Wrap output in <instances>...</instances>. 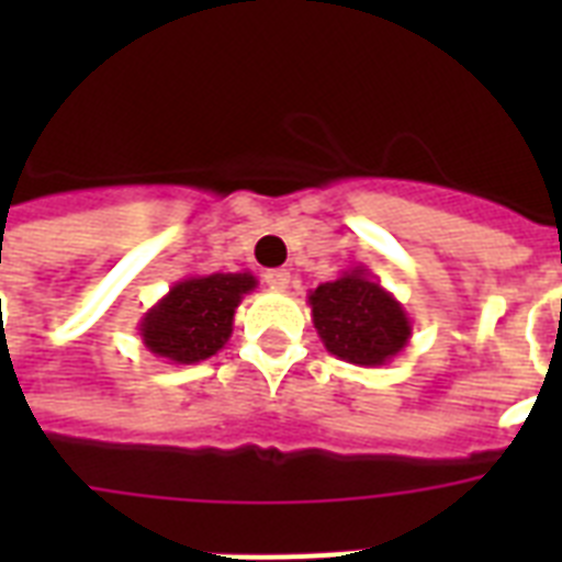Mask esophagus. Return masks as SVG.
<instances>
[{
  "label": "esophagus",
  "instance_id": "obj_1",
  "mask_svg": "<svg viewBox=\"0 0 562 562\" xmlns=\"http://www.w3.org/2000/svg\"><path fill=\"white\" fill-rule=\"evenodd\" d=\"M265 282H268L273 291H285L291 285V273L285 271V268H273V271L265 273Z\"/></svg>",
  "mask_w": 562,
  "mask_h": 562
}]
</instances>
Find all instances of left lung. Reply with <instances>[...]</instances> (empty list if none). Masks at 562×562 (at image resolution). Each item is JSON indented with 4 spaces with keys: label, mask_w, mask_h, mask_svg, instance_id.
Here are the masks:
<instances>
[{
    "label": "left lung",
    "mask_w": 562,
    "mask_h": 562,
    "mask_svg": "<svg viewBox=\"0 0 562 562\" xmlns=\"http://www.w3.org/2000/svg\"><path fill=\"white\" fill-rule=\"evenodd\" d=\"M312 324L333 356L359 368L396 359L411 341V317L364 265L308 291Z\"/></svg>",
    "instance_id": "1"
}]
</instances>
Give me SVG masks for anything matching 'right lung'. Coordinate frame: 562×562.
<instances>
[{"label": "right lung", "instance_id": "add662e5", "mask_svg": "<svg viewBox=\"0 0 562 562\" xmlns=\"http://www.w3.org/2000/svg\"><path fill=\"white\" fill-rule=\"evenodd\" d=\"M259 285L250 271L206 273L175 282L139 321V338L157 359L198 364L224 347L245 294Z\"/></svg>", "mask_w": 562, "mask_h": 562}]
</instances>
